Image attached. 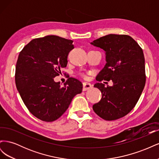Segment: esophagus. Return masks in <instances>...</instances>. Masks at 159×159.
Instances as JSON below:
<instances>
[{
    "label": "esophagus",
    "mask_w": 159,
    "mask_h": 159,
    "mask_svg": "<svg viewBox=\"0 0 159 159\" xmlns=\"http://www.w3.org/2000/svg\"><path fill=\"white\" fill-rule=\"evenodd\" d=\"M93 86L89 82H84L83 83V91H87L90 88H92Z\"/></svg>",
    "instance_id": "obj_1"
}]
</instances>
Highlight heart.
I'll list each match as a JSON object with an SVG mask.
<instances>
[{
	"instance_id": "b5f03b06",
	"label": "heart",
	"mask_w": 159,
	"mask_h": 159,
	"mask_svg": "<svg viewBox=\"0 0 159 159\" xmlns=\"http://www.w3.org/2000/svg\"><path fill=\"white\" fill-rule=\"evenodd\" d=\"M80 75L81 77H82V78H87V75H86V74H84V73H80Z\"/></svg>"
}]
</instances>
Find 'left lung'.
<instances>
[{
    "instance_id": "1",
    "label": "left lung",
    "mask_w": 159,
    "mask_h": 159,
    "mask_svg": "<svg viewBox=\"0 0 159 159\" xmlns=\"http://www.w3.org/2000/svg\"><path fill=\"white\" fill-rule=\"evenodd\" d=\"M105 52L106 64L96 80H112L113 86L97 83L102 94L93 105L95 113L106 121L125 116L135 106L146 81L145 57L133 38L125 34H108L91 42Z\"/></svg>"
}]
</instances>
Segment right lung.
<instances>
[{
    "instance_id": "add662e5",
    "label": "right lung",
    "mask_w": 159,
    "mask_h": 159,
    "mask_svg": "<svg viewBox=\"0 0 159 159\" xmlns=\"http://www.w3.org/2000/svg\"><path fill=\"white\" fill-rule=\"evenodd\" d=\"M73 41L57 36L35 38L19 54L15 82L20 97L36 117L52 122L63 115L75 95L82 91L78 80L69 78L63 86L54 78L68 64Z\"/></svg>"
}]
</instances>
